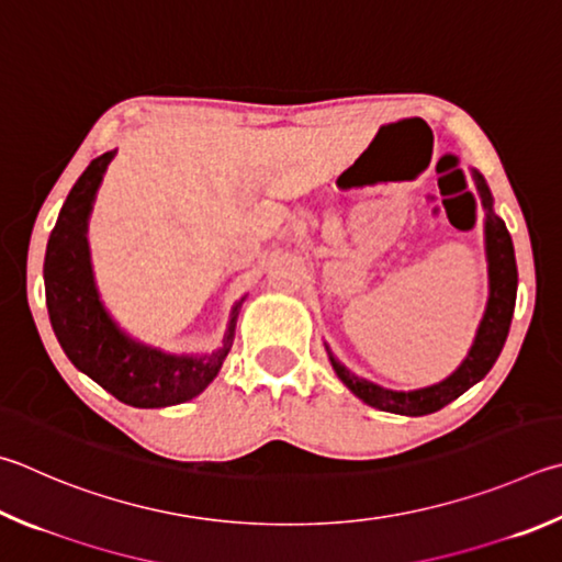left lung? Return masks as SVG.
I'll return each mask as SVG.
<instances>
[{
	"mask_svg": "<svg viewBox=\"0 0 562 562\" xmlns=\"http://www.w3.org/2000/svg\"><path fill=\"white\" fill-rule=\"evenodd\" d=\"M476 179V189L482 193L484 209L486 213V255H488V304H486V314L482 324H479L476 339L472 351L464 359V363L450 375V379L430 385V387H420V391H411V393H395V391H385V387L369 383L353 375L351 371H346L344 366L331 359V366L339 379L346 383V387L353 395H359L363 403H369L371 407H379V411L385 413H397V415H427L445 407L447 403H452L454 397L469 391L474 383H479L484 375L492 371V366L496 363L498 353H502L508 329H512V316L516 307V288H518V270H516V255H514V243L512 236H508L506 223L494 216L492 211V193H488L484 179L474 171Z\"/></svg>",
	"mask_w": 562,
	"mask_h": 562,
	"instance_id": "left-lung-1",
	"label": "left lung"
}]
</instances>
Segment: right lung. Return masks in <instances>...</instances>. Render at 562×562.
Here are the masks:
<instances>
[{"mask_svg":"<svg viewBox=\"0 0 562 562\" xmlns=\"http://www.w3.org/2000/svg\"><path fill=\"white\" fill-rule=\"evenodd\" d=\"M115 151L93 159L70 189L58 221L50 231L44 284L54 334L78 371L103 385L117 401L135 407H165L191 401L206 387L226 361L233 344V319L216 353L189 359L167 356L127 339L98 300L90 274L86 226L95 191Z\"/></svg>","mask_w":562,"mask_h":562,"instance_id":"right-lung-1","label":"right lung"}]
</instances>
